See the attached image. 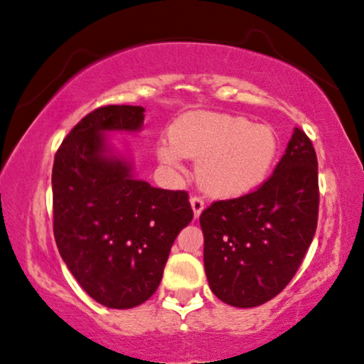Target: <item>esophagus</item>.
Here are the masks:
<instances>
[{
    "label": "esophagus",
    "instance_id": "esophagus-1",
    "mask_svg": "<svg viewBox=\"0 0 364 364\" xmlns=\"http://www.w3.org/2000/svg\"><path fill=\"white\" fill-rule=\"evenodd\" d=\"M191 208H193V213H195V218H198L201 215V211L205 210V201H203L201 196H191Z\"/></svg>",
    "mask_w": 364,
    "mask_h": 364
}]
</instances>
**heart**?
I'll list each match as a JSON object with an SVG mask.
<instances>
[{
	"mask_svg": "<svg viewBox=\"0 0 364 364\" xmlns=\"http://www.w3.org/2000/svg\"><path fill=\"white\" fill-rule=\"evenodd\" d=\"M158 154L171 166H179L186 156L200 158V185L210 195L232 198L266 181L278 156V136L269 126L251 124L241 116L191 113L173 124Z\"/></svg>",
	"mask_w": 364,
	"mask_h": 364,
	"instance_id": "1",
	"label": "heart"
}]
</instances>
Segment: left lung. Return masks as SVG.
<instances>
[{"label": "left lung", "instance_id": "1", "mask_svg": "<svg viewBox=\"0 0 364 364\" xmlns=\"http://www.w3.org/2000/svg\"><path fill=\"white\" fill-rule=\"evenodd\" d=\"M318 159L294 128L287 151L259 188L213 201L200 216L211 291L238 308L259 306L287 288L318 225Z\"/></svg>", "mask_w": 364, "mask_h": 364}]
</instances>
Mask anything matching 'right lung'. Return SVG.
Wrapping results in <instances>:
<instances>
[{"instance_id": "obj_1", "label": "right lung", "mask_w": 364, "mask_h": 364, "mask_svg": "<svg viewBox=\"0 0 364 364\" xmlns=\"http://www.w3.org/2000/svg\"><path fill=\"white\" fill-rule=\"evenodd\" d=\"M141 106L106 105L77 123L53 163V232L80 287L108 308L153 296L178 232L193 220L188 191L133 179L124 161L105 156L109 129L136 132Z\"/></svg>"}]
</instances>
